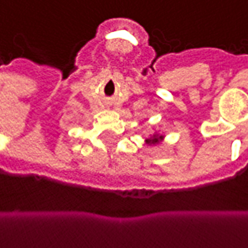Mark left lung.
<instances>
[{"label":"left lung","instance_id":"obj_1","mask_svg":"<svg viewBox=\"0 0 248 248\" xmlns=\"http://www.w3.org/2000/svg\"><path fill=\"white\" fill-rule=\"evenodd\" d=\"M161 140H163V136H159V134H153L152 137L146 140V144H149V145H151V144H159Z\"/></svg>","mask_w":248,"mask_h":248}]
</instances>
